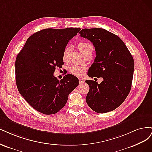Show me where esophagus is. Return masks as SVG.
I'll return each mask as SVG.
<instances>
[{"label": "esophagus", "instance_id": "esophagus-1", "mask_svg": "<svg viewBox=\"0 0 152 152\" xmlns=\"http://www.w3.org/2000/svg\"><path fill=\"white\" fill-rule=\"evenodd\" d=\"M85 82V81L84 79H83V78H81V77L79 78V83H84Z\"/></svg>", "mask_w": 152, "mask_h": 152}]
</instances>
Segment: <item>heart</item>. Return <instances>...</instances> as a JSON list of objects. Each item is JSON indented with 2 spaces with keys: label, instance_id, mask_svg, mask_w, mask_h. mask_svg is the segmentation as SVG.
I'll use <instances>...</instances> for the list:
<instances>
[{
  "label": "heart",
  "instance_id": "obj_1",
  "mask_svg": "<svg viewBox=\"0 0 152 152\" xmlns=\"http://www.w3.org/2000/svg\"><path fill=\"white\" fill-rule=\"evenodd\" d=\"M78 47H79V49L80 52L84 54V53L89 49V48H93V46L89 42H80L78 44ZM70 51V48L69 47H67L63 52V58L64 59H66L67 57L68 53H69ZM85 71V68L81 66H72L70 68L69 71L72 75L80 76L83 74V72Z\"/></svg>",
  "mask_w": 152,
  "mask_h": 152
}]
</instances>
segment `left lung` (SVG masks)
<instances>
[{
    "mask_svg": "<svg viewBox=\"0 0 152 152\" xmlns=\"http://www.w3.org/2000/svg\"><path fill=\"white\" fill-rule=\"evenodd\" d=\"M80 36L95 47L96 57L88 76L102 77L100 84L86 80L90 86L87 104L97 113L112 111L120 106L131 90L134 72V59L121 39L102 28L83 29Z\"/></svg>",
    "mask_w": 152,
    "mask_h": 152,
    "instance_id": "1",
    "label": "left lung"
}]
</instances>
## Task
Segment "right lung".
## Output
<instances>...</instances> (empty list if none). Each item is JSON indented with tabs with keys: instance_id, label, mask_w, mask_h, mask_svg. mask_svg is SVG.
Segmentation results:
<instances>
[{
	"instance_id": "right-lung-1",
	"label": "right lung",
	"mask_w": 152,
	"mask_h": 152,
	"mask_svg": "<svg viewBox=\"0 0 152 152\" xmlns=\"http://www.w3.org/2000/svg\"><path fill=\"white\" fill-rule=\"evenodd\" d=\"M79 28H47L28 38L15 62L19 92L33 109L42 114H56L65 106L70 93L79 84L74 75L61 80L53 76L64 64L63 52Z\"/></svg>"
}]
</instances>
